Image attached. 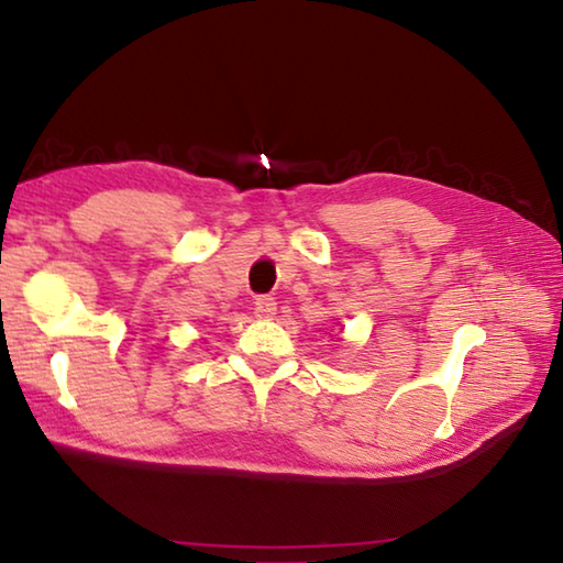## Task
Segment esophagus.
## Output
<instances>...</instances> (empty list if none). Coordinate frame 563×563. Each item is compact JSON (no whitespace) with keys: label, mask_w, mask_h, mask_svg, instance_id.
<instances>
[{"label":"esophagus","mask_w":563,"mask_h":563,"mask_svg":"<svg viewBox=\"0 0 563 563\" xmlns=\"http://www.w3.org/2000/svg\"><path fill=\"white\" fill-rule=\"evenodd\" d=\"M275 310H278V302H275L271 295H258V298H255V312H258L261 318H273Z\"/></svg>","instance_id":"1"}]
</instances>
